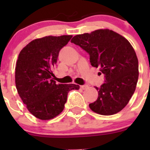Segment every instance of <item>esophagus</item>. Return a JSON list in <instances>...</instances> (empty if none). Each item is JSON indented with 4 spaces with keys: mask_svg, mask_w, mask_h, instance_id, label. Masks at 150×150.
<instances>
[{
    "mask_svg": "<svg viewBox=\"0 0 150 150\" xmlns=\"http://www.w3.org/2000/svg\"><path fill=\"white\" fill-rule=\"evenodd\" d=\"M88 88V86L87 85H84V86H81V88L83 89V90H85V89H87Z\"/></svg>",
    "mask_w": 150,
    "mask_h": 150,
    "instance_id": "34e87169",
    "label": "esophagus"
}]
</instances>
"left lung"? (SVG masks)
<instances>
[{
	"label": "left lung",
	"instance_id": "1",
	"mask_svg": "<svg viewBox=\"0 0 150 150\" xmlns=\"http://www.w3.org/2000/svg\"><path fill=\"white\" fill-rule=\"evenodd\" d=\"M71 43L90 55V62L100 67L105 83L96 88L97 100L89 104L91 110L102 115L121 111L134 94L139 78V63L134 48L121 35L109 29L74 36Z\"/></svg>",
	"mask_w": 150,
	"mask_h": 150
}]
</instances>
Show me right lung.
Listing matches in <instances>:
<instances>
[{
    "label": "right lung",
    "instance_id": "1",
    "mask_svg": "<svg viewBox=\"0 0 150 150\" xmlns=\"http://www.w3.org/2000/svg\"><path fill=\"white\" fill-rule=\"evenodd\" d=\"M72 35L46 36L32 40L22 49L15 68V83L23 103L40 120L54 118L63 111L68 92L75 84H57L53 69L61 48Z\"/></svg>",
    "mask_w": 150,
    "mask_h": 150
}]
</instances>
